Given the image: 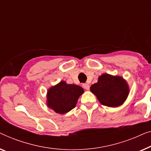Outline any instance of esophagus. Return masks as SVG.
Returning a JSON list of instances; mask_svg holds the SVG:
<instances>
[{"label":"esophagus","mask_w":151,"mask_h":151,"mask_svg":"<svg viewBox=\"0 0 151 151\" xmlns=\"http://www.w3.org/2000/svg\"><path fill=\"white\" fill-rule=\"evenodd\" d=\"M83 88L84 89H86V90H88L89 89H90V86L88 83H83Z\"/></svg>","instance_id":"34e87169"}]
</instances>
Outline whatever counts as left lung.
<instances>
[{
	"label": "left lung",
	"mask_w": 151,
	"mask_h": 151,
	"mask_svg": "<svg viewBox=\"0 0 151 151\" xmlns=\"http://www.w3.org/2000/svg\"><path fill=\"white\" fill-rule=\"evenodd\" d=\"M102 105L115 107L122 105L129 94V87L122 77L103 74L90 88Z\"/></svg>",
	"instance_id": "left-lung-1"
}]
</instances>
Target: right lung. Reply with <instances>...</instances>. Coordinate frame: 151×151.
Wrapping results in <instances>:
<instances>
[{"instance_id":"add662e5","label":"right lung","mask_w":151,"mask_h":151,"mask_svg":"<svg viewBox=\"0 0 151 151\" xmlns=\"http://www.w3.org/2000/svg\"><path fill=\"white\" fill-rule=\"evenodd\" d=\"M83 92L81 87L61 81L48 91L47 105L56 113L65 114L75 107L78 97Z\"/></svg>"}]
</instances>
